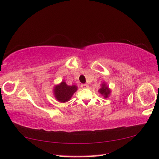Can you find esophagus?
Segmentation results:
<instances>
[{
  "instance_id": "1",
  "label": "esophagus",
  "mask_w": 159,
  "mask_h": 159,
  "mask_svg": "<svg viewBox=\"0 0 159 159\" xmlns=\"http://www.w3.org/2000/svg\"><path fill=\"white\" fill-rule=\"evenodd\" d=\"M89 86L87 84H81V87L82 88H87Z\"/></svg>"
}]
</instances>
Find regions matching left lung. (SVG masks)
<instances>
[{
	"mask_svg": "<svg viewBox=\"0 0 159 159\" xmlns=\"http://www.w3.org/2000/svg\"><path fill=\"white\" fill-rule=\"evenodd\" d=\"M99 92L104 96V98H107L110 95L111 91H110L108 87L106 85V83H103L102 84V87L99 89Z\"/></svg>",
	"mask_w": 159,
	"mask_h": 159,
	"instance_id": "left-lung-1",
	"label": "left lung"
}]
</instances>
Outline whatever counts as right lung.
<instances>
[{
    "label": "right lung",
    "mask_w": 159,
    "mask_h": 159,
    "mask_svg": "<svg viewBox=\"0 0 159 159\" xmlns=\"http://www.w3.org/2000/svg\"><path fill=\"white\" fill-rule=\"evenodd\" d=\"M76 91L77 87L76 85H68L64 81H62L60 84L55 85L53 89L55 98L62 103L69 101Z\"/></svg>",
    "instance_id": "add662e5"
}]
</instances>
